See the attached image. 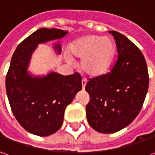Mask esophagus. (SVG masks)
<instances>
[{"label": "esophagus", "mask_w": 155, "mask_h": 155, "mask_svg": "<svg viewBox=\"0 0 155 155\" xmlns=\"http://www.w3.org/2000/svg\"><path fill=\"white\" fill-rule=\"evenodd\" d=\"M86 83H87L86 78H83V79H82V87H83V89H84V88H85Z\"/></svg>", "instance_id": "34e87169"}]
</instances>
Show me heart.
I'll use <instances>...</instances> for the list:
<instances>
[{"instance_id":"b5f03b06","label":"heart","mask_w":155,"mask_h":155,"mask_svg":"<svg viewBox=\"0 0 155 155\" xmlns=\"http://www.w3.org/2000/svg\"><path fill=\"white\" fill-rule=\"evenodd\" d=\"M116 50L113 39L88 35L69 45V51L81 60L83 71L90 76H98L110 66Z\"/></svg>"}]
</instances>
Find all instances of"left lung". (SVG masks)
Segmentation results:
<instances>
[{"label": "left lung", "mask_w": 155, "mask_h": 155, "mask_svg": "<svg viewBox=\"0 0 155 155\" xmlns=\"http://www.w3.org/2000/svg\"><path fill=\"white\" fill-rule=\"evenodd\" d=\"M116 41L117 57L109 72L89 78L87 120L97 132L121 130L138 116L148 89V71L140 50L122 33L110 31Z\"/></svg>", "instance_id": "8db88e82"}]
</instances>
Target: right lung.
Segmentation results:
<instances>
[{"instance_id":"1","label":"right lung","mask_w":155,"mask_h":155,"mask_svg":"<svg viewBox=\"0 0 155 155\" xmlns=\"http://www.w3.org/2000/svg\"><path fill=\"white\" fill-rule=\"evenodd\" d=\"M66 31L40 28L17 46L6 76V91L16 120L29 133L48 136L62 126L66 106L82 89V77L75 72L63 76L55 72L44 78L27 73L31 54L39 43L63 38ZM61 51L59 44L55 45Z\"/></svg>"}]
</instances>
